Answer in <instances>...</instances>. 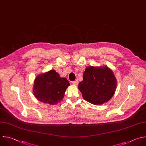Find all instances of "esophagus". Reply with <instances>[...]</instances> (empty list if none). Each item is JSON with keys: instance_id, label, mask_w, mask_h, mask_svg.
<instances>
[{"instance_id": "obj_1", "label": "esophagus", "mask_w": 146, "mask_h": 146, "mask_svg": "<svg viewBox=\"0 0 146 146\" xmlns=\"http://www.w3.org/2000/svg\"><path fill=\"white\" fill-rule=\"evenodd\" d=\"M78 80H75V81H73L72 82V83H73V85H78Z\"/></svg>"}]
</instances>
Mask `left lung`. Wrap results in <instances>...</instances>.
<instances>
[{"mask_svg":"<svg viewBox=\"0 0 146 146\" xmlns=\"http://www.w3.org/2000/svg\"><path fill=\"white\" fill-rule=\"evenodd\" d=\"M117 81L112 70L107 66H89L83 73L78 89L85 100L94 105L108 102L116 89Z\"/></svg>","mask_w":146,"mask_h":146,"instance_id":"8db88e82","label":"left lung"}]
</instances>
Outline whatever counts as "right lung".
I'll use <instances>...</instances> for the list:
<instances>
[{"label":"right lung","instance_id":"1","mask_svg":"<svg viewBox=\"0 0 146 146\" xmlns=\"http://www.w3.org/2000/svg\"><path fill=\"white\" fill-rule=\"evenodd\" d=\"M70 85L66 78H61L54 70L39 74L35 79L33 93L43 103L57 104L64 98L65 91Z\"/></svg>","mask_w":146,"mask_h":146}]
</instances>
